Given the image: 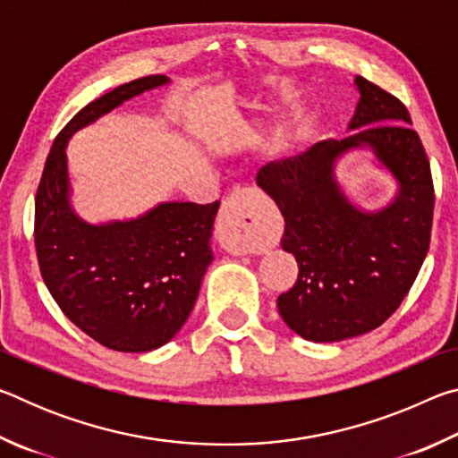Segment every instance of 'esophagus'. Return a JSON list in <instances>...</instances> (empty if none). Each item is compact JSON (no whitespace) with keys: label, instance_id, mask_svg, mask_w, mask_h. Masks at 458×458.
<instances>
[{"label":"esophagus","instance_id":"1","mask_svg":"<svg viewBox=\"0 0 458 458\" xmlns=\"http://www.w3.org/2000/svg\"><path fill=\"white\" fill-rule=\"evenodd\" d=\"M260 191L254 188H236L224 199L218 230L222 242L230 252L250 254L252 252V228L257 226V201Z\"/></svg>","mask_w":458,"mask_h":458}]
</instances>
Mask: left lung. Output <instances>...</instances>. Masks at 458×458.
<instances>
[{"label":"left lung","mask_w":458,"mask_h":458,"mask_svg":"<svg viewBox=\"0 0 458 458\" xmlns=\"http://www.w3.org/2000/svg\"><path fill=\"white\" fill-rule=\"evenodd\" d=\"M355 133L260 167L257 183L284 218L283 250L299 262L293 289L276 299L289 327L309 341H341L376 329L400 307L430 248L434 185L408 108L355 76ZM368 144L401 183L382 213L353 208L332 180V164Z\"/></svg>","instance_id":"1"}]
</instances>
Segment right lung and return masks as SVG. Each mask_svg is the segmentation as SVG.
Segmentation results:
<instances>
[{
    "label": "right lung",
    "instance_id": "obj_1",
    "mask_svg": "<svg viewBox=\"0 0 458 458\" xmlns=\"http://www.w3.org/2000/svg\"><path fill=\"white\" fill-rule=\"evenodd\" d=\"M165 82L164 74L143 76L76 113L54 139L36 191L34 244L44 283L76 327L114 352L157 350L182 329L214 259L220 201H169L137 220L90 226L68 206L66 143L123 100Z\"/></svg>",
    "mask_w": 458,
    "mask_h": 458
}]
</instances>
